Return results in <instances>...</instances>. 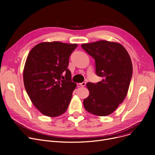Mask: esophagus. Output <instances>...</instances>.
Masks as SVG:
<instances>
[{"mask_svg": "<svg viewBox=\"0 0 155 155\" xmlns=\"http://www.w3.org/2000/svg\"><path fill=\"white\" fill-rule=\"evenodd\" d=\"M86 84V82H81V83H79V85L82 87H84Z\"/></svg>", "mask_w": 155, "mask_h": 155, "instance_id": "obj_1", "label": "esophagus"}]
</instances>
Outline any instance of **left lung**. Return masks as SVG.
Here are the masks:
<instances>
[{
    "label": "left lung",
    "instance_id": "left-lung-1",
    "mask_svg": "<svg viewBox=\"0 0 155 155\" xmlns=\"http://www.w3.org/2000/svg\"><path fill=\"white\" fill-rule=\"evenodd\" d=\"M81 46L96 61V74L103 79L96 84L88 82L89 96L84 99L85 109L94 115L107 116L124 101L132 76L131 58L120 43L100 40Z\"/></svg>",
    "mask_w": 155,
    "mask_h": 155
}]
</instances>
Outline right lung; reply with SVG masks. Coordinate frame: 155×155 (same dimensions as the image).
<instances>
[{"label": "right lung", "mask_w": 155, "mask_h": 155, "mask_svg": "<svg viewBox=\"0 0 155 155\" xmlns=\"http://www.w3.org/2000/svg\"><path fill=\"white\" fill-rule=\"evenodd\" d=\"M77 46L59 41L42 42L28 54L23 73L25 88L35 107L46 116L58 117L68 109L77 86L71 81L68 69L69 58Z\"/></svg>", "instance_id": "right-lung-1"}]
</instances>
